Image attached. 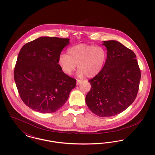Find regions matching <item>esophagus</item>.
Returning <instances> with one entry per match:
<instances>
[{
  "instance_id": "1",
  "label": "esophagus",
  "mask_w": 155,
  "mask_h": 155,
  "mask_svg": "<svg viewBox=\"0 0 155 155\" xmlns=\"http://www.w3.org/2000/svg\"><path fill=\"white\" fill-rule=\"evenodd\" d=\"M81 82H82V81H81V80H77V82H76V84H77V85H80V84H81Z\"/></svg>"
}]
</instances>
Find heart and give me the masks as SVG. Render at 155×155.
Segmentation results:
<instances>
[{"instance_id":"heart-1","label":"heart","mask_w":155,"mask_h":155,"mask_svg":"<svg viewBox=\"0 0 155 155\" xmlns=\"http://www.w3.org/2000/svg\"><path fill=\"white\" fill-rule=\"evenodd\" d=\"M67 53L68 55H59L58 63L62 71L68 75L73 73L77 64L78 77H94L102 71L107 59V52L101 46L76 45L70 48Z\"/></svg>"}]
</instances>
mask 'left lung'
I'll return each instance as SVG.
<instances>
[{
  "mask_svg": "<svg viewBox=\"0 0 155 155\" xmlns=\"http://www.w3.org/2000/svg\"><path fill=\"white\" fill-rule=\"evenodd\" d=\"M107 59L103 70L89 80L91 88L85 97L92 113L111 117L127 109L135 99L140 71L134 52L118 41H103Z\"/></svg>",
  "mask_w": 155,
  "mask_h": 155,
  "instance_id": "1",
  "label": "left lung"
}]
</instances>
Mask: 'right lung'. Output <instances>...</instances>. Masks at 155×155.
I'll list each match as a JSON object with an SVG mask.
<instances>
[{
	"label": "right lung",
	"mask_w": 155,
	"mask_h": 155,
	"mask_svg": "<svg viewBox=\"0 0 155 155\" xmlns=\"http://www.w3.org/2000/svg\"><path fill=\"white\" fill-rule=\"evenodd\" d=\"M70 39L42 37L24 45L18 53L14 78L19 95L30 109L53 113L66 103L76 80L64 73L58 64Z\"/></svg>",
	"instance_id": "right-lung-1"
}]
</instances>
